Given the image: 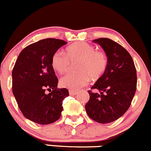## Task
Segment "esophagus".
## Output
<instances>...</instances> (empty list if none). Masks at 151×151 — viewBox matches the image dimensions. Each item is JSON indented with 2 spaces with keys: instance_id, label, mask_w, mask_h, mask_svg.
Listing matches in <instances>:
<instances>
[{
  "instance_id": "34e87169",
  "label": "esophagus",
  "mask_w": 151,
  "mask_h": 151,
  "mask_svg": "<svg viewBox=\"0 0 151 151\" xmlns=\"http://www.w3.org/2000/svg\"><path fill=\"white\" fill-rule=\"evenodd\" d=\"M78 93V91H69V94L70 96H74V95H76Z\"/></svg>"
}]
</instances>
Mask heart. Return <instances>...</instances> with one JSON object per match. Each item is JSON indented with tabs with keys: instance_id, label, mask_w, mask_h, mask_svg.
Listing matches in <instances>:
<instances>
[{
	"instance_id": "obj_1",
	"label": "heart",
	"mask_w": 151,
	"mask_h": 151,
	"mask_svg": "<svg viewBox=\"0 0 151 151\" xmlns=\"http://www.w3.org/2000/svg\"><path fill=\"white\" fill-rule=\"evenodd\" d=\"M76 63V70L78 72L69 73L60 79V85L63 88L77 91L88 83L90 76L96 79L104 73L108 65L106 54L99 50H95L93 45L86 42H77L69 45L65 50V54L58 51L51 59L52 68L64 73L68 69L70 62Z\"/></svg>"
}]
</instances>
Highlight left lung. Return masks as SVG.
<instances>
[{"label": "left lung", "mask_w": 151, "mask_h": 151, "mask_svg": "<svg viewBox=\"0 0 151 151\" xmlns=\"http://www.w3.org/2000/svg\"><path fill=\"white\" fill-rule=\"evenodd\" d=\"M104 50L108 65L91 89L85 108L88 116L101 124L112 122L129 109L137 88V73L129 53L119 44L108 38L93 40Z\"/></svg>", "instance_id": "obj_1"}]
</instances>
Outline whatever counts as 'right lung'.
<instances>
[{"instance_id": "right-lung-1", "label": "right lung", "mask_w": 151, "mask_h": 151, "mask_svg": "<svg viewBox=\"0 0 151 151\" xmlns=\"http://www.w3.org/2000/svg\"><path fill=\"white\" fill-rule=\"evenodd\" d=\"M67 42L48 38L22 50L12 71V91L26 118L40 124L59 119L63 101L69 96L66 88H58V79L51 65L52 57ZM46 90L50 93L47 95Z\"/></svg>"}]
</instances>
